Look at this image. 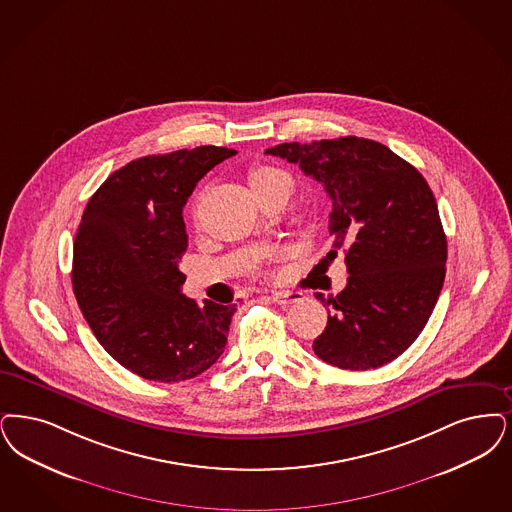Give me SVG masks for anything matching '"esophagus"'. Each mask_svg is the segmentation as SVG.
<instances>
[{"label":"esophagus","instance_id":"1","mask_svg":"<svg viewBox=\"0 0 512 512\" xmlns=\"http://www.w3.org/2000/svg\"><path fill=\"white\" fill-rule=\"evenodd\" d=\"M303 299V293L301 291H272V301L278 303V305H293V303H299Z\"/></svg>","mask_w":512,"mask_h":512}]
</instances>
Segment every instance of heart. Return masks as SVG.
I'll list each match as a JSON object with an SVG mask.
<instances>
[{
	"label": "heart",
	"instance_id": "b5f03b06",
	"mask_svg": "<svg viewBox=\"0 0 512 512\" xmlns=\"http://www.w3.org/2000/svg\"><path fill=\"white\" fill-rule=\"evenodd\" d=\"M251 188H253V192L255 190H259V188H265L268 184L276 183V181H287V183H291V179L287 177L284 171H278V169H274V167H259V169H255L253 173H251Z\"/></svg>",
	"mask_w": 512,
	"mask_h": 512
}]
</instances>
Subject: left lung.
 <instances>
[{"mask_svg":"<svg viewBox=\"0 0 512 512\" xmlns=\"http://www.w3.org/2000/svg\"><path fill=\"white\" fill-rule=\"evenodd\" d=\"M266 154L324 184L333 204L328 257L345 247L347 287L335 297L314 293L329 314L314 354L350 371L389 364L427 326L444 286L448 242L429 184L369 139L284 143Z\"/></svg>","mask_w":512,"mask_h":512,"instance_id":"1","label":"left lung"}]
</instances>
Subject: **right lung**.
Listing matches in <instances>:
<instances>
[{
    "instance_id": "1",
    "label": "right lung",
    "mask_w": 512,
    "mask_h": 512,
    "mask_svg": "<svg viewBox=\"0 0 512 512\" xmlns=\"http://www.w3.org/2000/svg\"><path fill=\"white\" fill-rule=\"evenodd\" d=\"M198 146L133 160L91 196L74 242L72 286L104 350L148 381L179 383L211 368L236 305L181 293L183 207L209 169L234 156Z\"/></svg>"
}]
</instances>
